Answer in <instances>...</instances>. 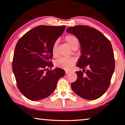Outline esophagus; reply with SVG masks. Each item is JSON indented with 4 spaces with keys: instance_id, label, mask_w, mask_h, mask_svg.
Instances as JSON below:
<instances>
[{
    "instance_id": "34e87169",
    "label": "esophagus",
    "mask_w": 125,
    "mask_h": 125,
    "mask_svg": "<svg viewBox=\"0 0 125 125\" xmlns=\"http://www.w3.org/2000/svg\"><path fill=\"white\" fill-rule=\"evenodd\" d=\"M68 73H69V71H65V74H68Z\"/></svg>"
}]
</instances>
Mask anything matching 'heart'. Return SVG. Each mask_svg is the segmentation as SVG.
<instances>
[{"label":"heart","mask_w":125,"mask_h":125,"mask_svg":"<svg viewBox=\"0 0 125 125\" xmlns=\"http://www.w3.org/2000/svg\"><path fill=\"white\" fill-rule=\"evenodd\" d=\"M65 40L73 49L77 48L79 45V40L76 36L73 35L66 36ZM57 42H56L52 47V54L54 57H57ZM74 64L75 60L72 57H61L55 62L56 66L66 70L71 69Z\"/></svg>","instance_id":"obj_1"}]
</instances>
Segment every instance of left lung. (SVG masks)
<instances>
[{
    "label": "left lung",
    "mask_w": 125,
    "mask_h": 125,
    "mask_svg": "<svg viewBox=\"0 0 125 125\" xmlns=\"http://www.w3.org/2000/svg\"><path fill=\"white\" fill-rule=\"evenodd\" d=\"M66 31L77 37L81 55L77 66V79L71 88L81 98L89 100L101 97L109 88L115 69V60L111 42L96 29L78 25Z\"/></svg>",
    "instance_id": "left-lung-1"
}]
</instances>
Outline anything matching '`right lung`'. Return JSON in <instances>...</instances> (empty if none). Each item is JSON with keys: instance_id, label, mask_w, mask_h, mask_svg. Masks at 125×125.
Instances as JSON below:
<instances>
[{"instance_id": "1", "label": "right lung", "mask_w": 125, "mask_h": 125, "mask_svg": "<svg viewBox=\"0 0 125 125\" xmlns=\"http://www.w3.org/2000/svg\"><path fill=\"white\" fill-rule=\"evenodd\" d=\"M65 26L39 25L25 33L17 42L12 71L20 92L29 100L47 98L54 91L65 71L53 65L52 47Z\"/></svg>"}]
</instances>
